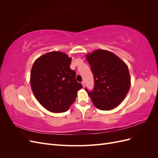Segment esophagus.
Wrapping results in <instances>:
<instances>
[{"label":"esophagus","mask_w":158,"mask_h":158,"mask_svg":"<svg viewBox=\"0 0 158 158\" xmlns=\"http://www.w3.org/2000/svg\"><path fill=\"white\" fill-rule=\"evenodd\" d=\"M82 85H83V87H85V82H84V81H82Z\"/></svg>","instance_id":"obj_1"}]
</instances>
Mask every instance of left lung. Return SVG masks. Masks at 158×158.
<instances>
[{"label": "left lung", "mask_w": 158, "mask_h": 158, "mask_svg": "<svg viewBox=\"0 0 158 158\" xmlns=\"http://www.w3.org/2000/svg\"><path fill=\"white\" fill-rule=\"evenodd\" d=\"M94 74V88L85 90L99 109L108 111L125 98L131 87L127 65L112 52L98 49L86 55Z\"/></svg>", "instance_id": "obj_1"}]
</instances>
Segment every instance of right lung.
<instances>
[{
    "mask_svg": "<svg viewBox=\"0 0 158 158\" xmlns=\"http://www.w3.org/2000/svg\"><path fill=\"white\" fill-rule=\"evenodd\" d=\"M71 58L59 51H52L39 57L30 74L32 92L42 106L52 113L67 111L83 88L71 70Z\"/></svg>",
    "mask_w": 158,
    "mask_h": 158,
    "instance_id": "obj_1",
    "label": "right lung"
}]
</instances>
